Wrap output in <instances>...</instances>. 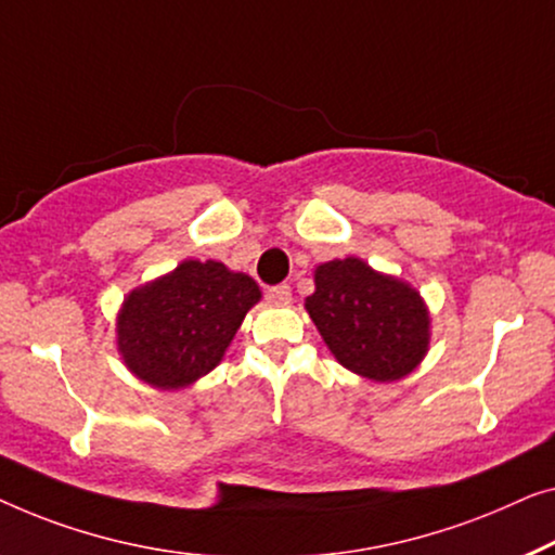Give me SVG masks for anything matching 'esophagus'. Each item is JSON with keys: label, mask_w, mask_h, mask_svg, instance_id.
<instances>
[{"label": "esophagus", "mask_w": 555, "mask_h": 555, "mask_svg": "<svg viewBox=\"0 0 555 555\" xmlns=\"http://www.w3.org/2000/svg\"><path fill=\"white\" fill-rule=\"evenodd\" d=\"M267 294H269V299L276 301V304H288V301H292V286H288V284L271 286Z\"/></svg>", "instance_id": "esophagus-1"}]
</instances>
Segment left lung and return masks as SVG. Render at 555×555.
<instances>
[{"mask_svg":"<svg viewBox=\"0 0 555 555\" xmlns=\"http://www.w3.org/2000/svg\"><path fill=\"white\" fill-rule=\"evenodd\" d=\"M314 286L304 307L349 372L397 382L423 362L430 347V311L408 281L347 256L317 267Z\"/></svg>","mask_w":555,"mask_h":555,"instance_id":"1","label":"left lung"}]
</instances>
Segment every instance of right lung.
I'll return each mask as SVG.
<instances>
[{
  "label": "right lung",
  "instance_id": "1",
  "mask_svg": "<svg viewBox=\"0 0 555 555\" xmlns=\"http://www.w3.org/2000/svg\"><path fill=\"white\" fill-rule=\"evenodd\" d=\"M261 299L251 276L189 259L132 288L118 314V352L145 385L183 389L221 362L246 311Z\"/></svg>",
  "mask_w": 555,
  "mask_h": 555
}]
</instances>
